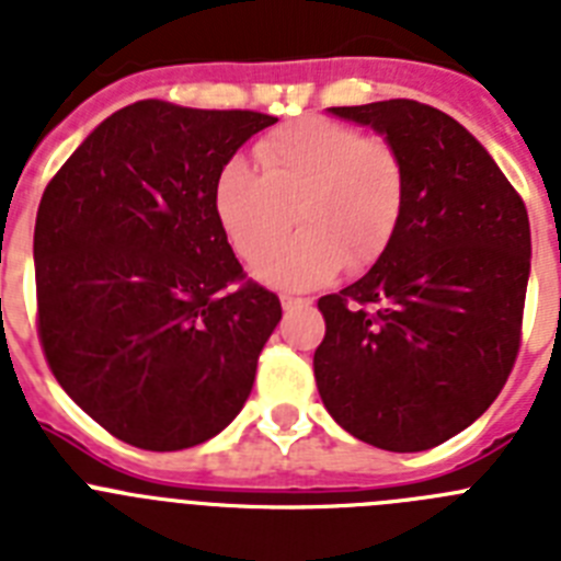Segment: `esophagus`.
<instances>
[{
	"label": "esophagus",
	"mask_w": 561,
	"mask_h": 561,
	"mask_svg": "<svg viewBox=\"0 0 561 561\" xmlns=\"http://www.w3.org/2000/svg\"><path fill=\"white\" fill-rule=\"evenodd\" d=\"M306 304H311V300H306V297H291V295L280 297V306H284V309H295V306H306Z\"/></svg>",
	"instance_id": "34e87169"
}]
</instances>
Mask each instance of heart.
<instances>
[{"mask_svg": "<svg viewBox=\"0 0 561 561\" xmlns=\"http://www.w3.org/2000/svg\"><path fill=\"white\" fill-rule=\"evenodd\" d=\"M261 171L230 160L213 185V213L255 277L275 289H309L345 270H368L401 225L408 168L393 142L345 123L304 117L255 146ZM305 230L274 244L294 216Z\"/></svg>", "mask_w": 561, "mask_h": 561, "instance_id": "1", "label": "heart"}]
</instances>
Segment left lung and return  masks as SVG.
<instances>
[{"label": "left lung", "mask_w": 561, "mask_h": 561, "mask_svg": "<svg viewBox=\"0 0 561 561\" xmlns=\"http://www.w3.org/2000/svg\"><path fill=\"white\" fill-rule=\"evenodd\" d=\"M408 168L396 238L320 297L314 379L331 419L388 453L433 449L489 410L519 351L531 227L519 193L458 121L419 101L334 106Z\"/></svg>", "instance_id": "obj_1"}]
</instances>
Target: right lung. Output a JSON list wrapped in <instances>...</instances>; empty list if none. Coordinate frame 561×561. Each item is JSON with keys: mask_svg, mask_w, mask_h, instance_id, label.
I'll list each match as a JSON object with an SVG mask.
<instances>
[{"mask_svg": "<svg viewBox=\"0 0 561 561\" xmlns=\"http://www.w3.org/2000/svg\"><path fill=\"white\" fill-rule=\"evenodd\" d=\"M272 123L137 101L44 191L33 236L44 356L69 399L131 447L205 444L250 396L280 300L244 280L213 185Z\"/></svg>", "mask_w": 561, "mask_h": 561, "instance_id": "add662e5", "label": "right lung"}]
</instances>
